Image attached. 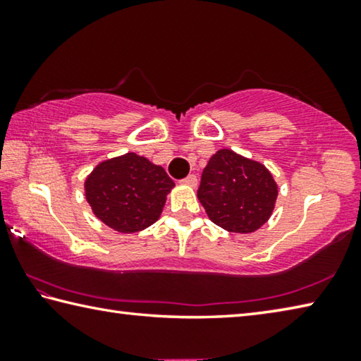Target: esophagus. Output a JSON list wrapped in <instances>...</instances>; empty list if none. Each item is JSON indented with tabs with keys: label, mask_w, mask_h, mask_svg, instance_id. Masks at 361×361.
<instances>
[{
	"label": "esophagus",
	"mask_w": 361,
	"mask_h": 361,
	"mask_svg": "<svg viewBox=\"0 0 361 361\" xmlns=\"http://www.w3.org/2000/svg\"><path fill=\"white\" fill-rule=\"evenodd\" d=\"M181 183H183V185H186V186L195 188V186H197V178H195V175H189V176H186V178L183 180Z\"/></svg>",
	"instance_id": "34e87169"
}]
</instances>
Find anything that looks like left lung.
Listing matches in <instances>:
<instances>
[{
  "label": "left lung",
  "instance_id": "left-lung-1",
  "mask_svg": "<svg viewBox=\"0 0 361 361\" xmlns=\"http://www.w3.org/2000/svg\"><path fill=\"white\" fill-rule=\"evenodd\" d=\"M277 195L279 185L264 164L229 148L210 157L197 191L212 221L239 234H250L267 223Z\"/></svg>",
  "mask_w": 361,
  "mask_h": 361
}]
</instances>
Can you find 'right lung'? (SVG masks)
<instances>
[{
  "instance_id": "1",
  "label": "right lung",
  "mask_w": 361,
  "mask_h": 361,
  "mask_svg": "<svg viewBox=\"0 0 361 361\" xmlns=\"http://www.w3.org/2000/svg\"><path fill=\"white\" fill-rule=\"evenodd\" d=\"M173 188L164 167L137 152L99 162L84 181L85 200L94 215L121 234L154 224Z\"/></svg>"
}]
</instances>
